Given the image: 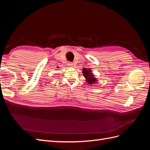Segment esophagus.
Here are the masks:
<instances>
[{
    "instance_id": "1",
    "label": "esophagus",
    "mask_w": 150,
    "mask_h": 150,
    "mask_svg": "<svg viewBox=\"0 0 150 150\" xmlns=\"http://www.w3.org/2000/svg\"><path fill=\"white\" fill-rule=\"evenodd\" d=\"M68 66L71 67H73L74 64H73V63H72V62H69V63H68Z\"/></svg>"
}]
</instances>
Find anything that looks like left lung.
Segmentation results:
<instances>
[{
  "mask_svg": "<svg viewBox=\"0 0 150 150\" xmlns=\"http://www.w3.org/2000/svg\"><path fill=\"white\" fill-rule=\"evenodd\" d=\"M83 74H84V78L86 79V81H87L88 84L91 85L92 84L96 83L97 80L96 78H94V76L91 72V70L90 69H87L86 68H84V69H83Z\"/></svg>",
  "mask_w": 150,
  "mask_h": 150,
  "instance_id": "1",
  "label": "left lung"
}]
</instances>
